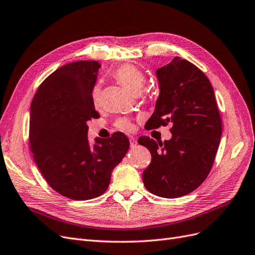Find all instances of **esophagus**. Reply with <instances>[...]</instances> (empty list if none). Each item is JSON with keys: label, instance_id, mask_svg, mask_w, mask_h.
I'll use <instances>...</instances> for the list:
<instances>
[{"label": "esophagus", "instance_id": "esophagus-1", "mask_svg": "<svg viewBox=\"0 0 255 255\" xmlns=\"http://www.w3.org/2000/svg\"><path fill=\"white\" fill-rule=\"evenodd\" d=\"M129 141H130V147H131V148H133V147L136 146L137 142H136V139L133 136H130L129 137Z\"/></svg>", "mask_w": 255, "mask_h": 255}]
</instances>
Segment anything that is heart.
Returning a JSON list of instances; mask_svg holds the SVG:
<instances>
[{"label": "heart", "instance_id": "b5f03b06", "mask_svg": "<svg viewBox=\"0 0 255 255\" xmlns=\"http://www.w3.org/2000/svg\"><path fill=\"white\" fill-rule=\"evenodd\" d=\"M113 77L120 85L125 87L133 94H138L146 83V76L144 72L133 64H123L113 72ZM92 101L95 106L101 103V87L96 85L92 90ZM114 125L120 130L131 131L133 124L128 118H120L114 123Z\"/></svg>", "mask_w": 255, "mask_h": 255}]
</instances>
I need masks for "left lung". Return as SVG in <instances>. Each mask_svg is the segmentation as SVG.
Returning <instances> with one entry per match:
<instances>
[{"instance_id": "obj_1", "label": "left lung", "mask_w": 255, "mask_h": 255, "mask_svg": "<svg viewBox=\"0 0 255 255\" xmlns=\"http://www.w3.org/2000/svg\"><path fill=\"white\" fill-rule=\"evenodd\" d=\"M157 76L161 92L145 129L171 125L172 135L158 143L149 136L138 138L151 153L143 182L153 195L178 198L195 191L210 174L223 123L210 80L195 64L175 57L157 70Z\"/></svg>"}]
</instances>
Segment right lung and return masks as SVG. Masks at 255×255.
Segmentation results:
<instances>
[{
	"instance_id": "obj_1",
	"label": "right lung",
	"mask_w": 255,
	"mask_h": 255,
	"mask_svg": "<svg viewBox=\"0 0 255 255\" xmlns=\"http://www.w3.org/2000/svg\"><path fill=\"white\" fill-rule=\"evenodd\" d=\"M100 68L95 60L63 65L43 80L30 105L32 158L53 190L73 200L103 195L130 145L124 133L114 132L89 146L88 122L100 118L92 101Z\"/></svg>"
}]
</instances>
